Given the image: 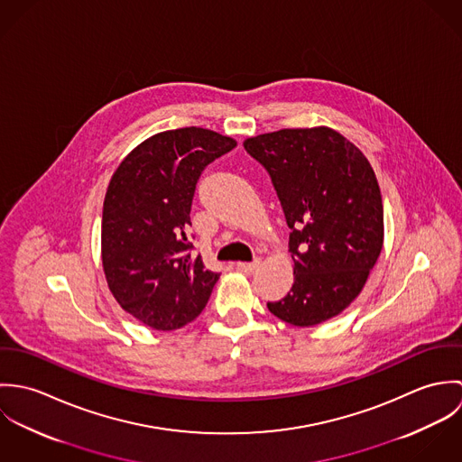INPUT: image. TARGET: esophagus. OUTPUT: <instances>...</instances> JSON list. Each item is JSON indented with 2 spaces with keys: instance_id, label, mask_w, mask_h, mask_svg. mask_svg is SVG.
Masks as SVG:
<instances>
[{
  "instance_id": "34e87169",
  "label": "esophagus",
  "mask_w": 462,
  "mask_h": 462,
  "mask_svg": "<svg viewBox=\"0 0 462 462\" xmlns=\"http://www.w3.org/2000/svg\"><path fill=\"white\" fill-rule=\"evenodd\" d=\"M258 264H260V260H254V262H251V263L240 262V263H236V268H238L240 272H245V273H249V272H253L254 268H258Z\"/></svg>"
}]
</instances>
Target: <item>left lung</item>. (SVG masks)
<instances>
[{
	"label": "left lung",
	"mask_w": 462,
	"mask_h": 462,
	"mask_svg": "<svg viewBox=\"0 0 462 462\" xmlns=\"http://www.w3.org/2000/svg\"><path fill=\"white\" fill-rule=\"evenodd\" d=\"M245 151L272 178L290 233L293 284L266 308L311 328L361 293L384 244V209L366 156L328 126L251 136Z\"/></svg>",
	"instance_id": "left-lung-1"
}]
</instances>
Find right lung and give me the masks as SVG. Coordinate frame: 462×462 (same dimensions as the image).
<instances>
[{
	"label": "right lung",
	"instance_id": "obj_1",
	"mask_svg": "<svg viewBox=\"0 0 462 462\" xmlns=\"http://www.w3.org/2000/svg\"><path fill=\"white\" fill-rule=\"evenodd\" d=\"M235 145L196 126L156 133L110 180L101 222L105 277L121 308L151 329L198 319L220 277L190 253V208L204 167Z\"/></svg>",
	"mask_w": 462,
	"mask_h": 462
}]
</instances>
